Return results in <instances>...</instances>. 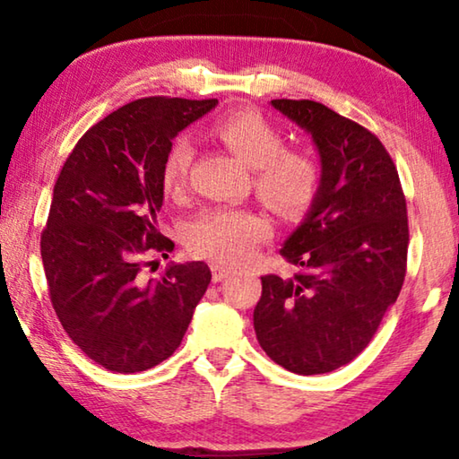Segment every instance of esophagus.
<instances>
[{"label": "esophagus", "mask_w": 459, "mask_h": 459, "mask_svg": "<svg viewBox=\"0 0 459 459\" xmlns=\"http://www.w3.org/2000/svg\"><path fill=\"white\" fill-rule=\"evenodd\" d=\"M211 271H212V281L219 283V281H222V279L230 273V267L214 261V263H211Z\"/></svg>", "instance_id": "obj_1"}]
</instances>
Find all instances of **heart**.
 <instances>
[{
    "mask_svg": "<svg viewBox=\"0 0 459 459\" xmlns=\"http://www.w3.org/2000/svg\"><path fill=\"white\" fill-rule=\"evenodd\" d=\"M212 135L253 168V186L265 204L283 216L312 208L320 192L322 169L304 150L285 147V137L257 111H235L214 123ZM196 150L188 137H176L161 166V186L178 196L188 186ZM271 235V224L248 208H208L186 227V245L200 257L235 265L253 257Z\"/></svg>",
    "mask_w": 459,
    "mask_h": 459,
    "instance_id": "heart-1",
    "label": "heart"
}]
</instances>
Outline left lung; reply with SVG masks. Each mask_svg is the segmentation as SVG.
<instances>
[{
  "mask_svg": "<svg viewBox=\"0 0 459 459\" xmlns=\"http://www.w3.org/2000/svg\"><path fill=\"white\" fill-rule=\"evenodd\" d=\"M271 105L312 134L322 184L312 212L281 248L299 271L261 277L253 324L271 360L295 375H324L368 346L399 298L407 200L397 166L372 131L316 100Z\"/></svg>",
  "mask_w": 459,
  "mask_h": 459,
  "instance_id": "8db88e82",
  "label": "left lung"
}]
</instances>
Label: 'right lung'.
<instances>
[{"label": "right lung", "instance_id": "obj_1", "mask_svg": "<svg viewBox=\"0 0 459 459\" xmlns=\"http://www.w3.org/2000/svg\"><path fill=\"white\" fill-rule=\"evenodd\" d=\"M216 103L123 105L76 142L54 184L40 235L48 295L68 338L107 370L131 375L169 359L211 283L202 261L172 265L155 281L143 267L174 251L155 227L172 139Z\"/></svg>", "mask_w": 459, "mask_h": 459}]
</instances>
